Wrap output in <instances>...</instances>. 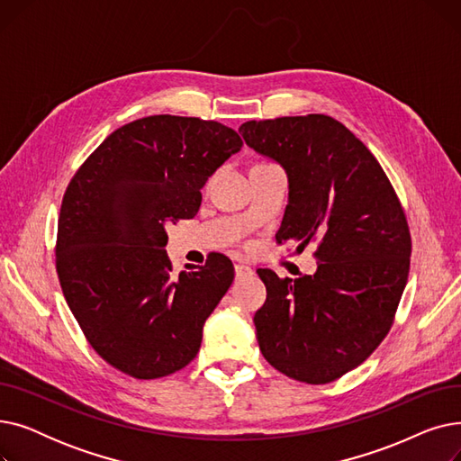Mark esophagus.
I'll use <instances>...</instances> for the list:
<instances>
[{"label": "esophagus", "instance_id": "1", "mask_svg": "<svg viewBox=\"0 0 461 461\" xmlns=\"http://www.w3.org/2000/svg\"><path fill=\"white\" fill-rule=\"evenodd\" d=\"M250 275H252V269L247 267V265H240V263L235 265V276L237 278H245V276H250Z\"/></svg>", "mask_w": 461, "mask_h": 461}]
</instances>
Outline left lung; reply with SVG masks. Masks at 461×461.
I'll return each instance as SVG.
<instances>
[{
	"instance_id": "8db88e82",
	"label": "left lung",
	"mask_w": 461,
	"mask_h": 461,
	"mask_svg": "<svg viewBox=\"0 0 461 461\" xmlns=\"http://www.w3.org/2000/svg\"><path fill=\"white\" fill-rule=\"evenodd\" d=\"M247 145L280 162L289 203L276 243L316 247L313 276L258 269L267 301L258 344L284 375L325 384L362 365L389 334L411 261L403 207L375 157L323 113L247 121Z\"/></svg>"
}]
</instances>
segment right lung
Listing matches in <instances>:
<instances>
[{"instance_id":"right-lung-1","label":"right lung","mask_w":461,"mask_h":461,"mask_svg":"<svg viewBox=\"0 0 461 461\" xmlns=\"http://www.w3.org/2000/svg\"><path fill=\"white\" fill-rule=\"evenodd\" d=\"M243 148L218 121L149 115L113 131L70 179L61 202L56 271L89 346L136 379L185 368L233 282L212 254L174 273L164 224L194 218L202 186Z\"/></svg>"}]
</instances>
